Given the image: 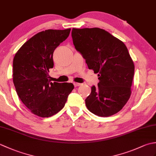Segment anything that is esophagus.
Wrapping results in <instances>:
<instances>
[{
    "instance_id": "obj_1",
    "label": "esophagus",
    "mask_w": 156,
    "mask_h": 156,
    "mask_svg": "<svg viewBox=\"0 0 156 156\" xmlns=\"http://www.w3.org/2000/svg\"><path fill=\"white\" fill-rule=\"evenodd\" d=\"M74 85L75 87H79V86H81L82 84L78 83V82H74Z\"/></svg>"
}]
</instances>
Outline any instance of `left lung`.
Listing matches in <instances>:
<instances>
[{"label": "left lung", "mask_w": 156, "mask_h": 156, "mask_svg": "<svg viewBox=\"0 0 156 156\" xmlns=\"http://www.w3.org/2000/svg\"><path fill=\"white\" fill-rule=\"evenodd\" d=\"M73 44L89 69L98 73V87L92 86L87 107L99 117L120 111L131 94L135 66L124 43L100 28L75 29Z\"/></svg>", "instance_id": "1"}]
</instances>
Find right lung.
Returning <instances> with one entry per match:
<instances>
[{"mask_svg":"<svg viewBox=\"0 0 156 156\" xmlns=\"http://www.w3.org/2000/svg\"><path fill=\"white\" fill-rule=\"evenodd\" d=\"M71 29H48L33 36L13 59V83L19 98L33 114L49 117L64 107L74 89L72 83H54L49 69L54 67L55 49L69 36Z\"/></svg>","mask_w":156,"mask_h":156,"instance_id":"1","label":"right lung"}]
</instances>
